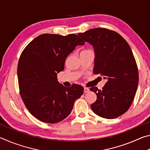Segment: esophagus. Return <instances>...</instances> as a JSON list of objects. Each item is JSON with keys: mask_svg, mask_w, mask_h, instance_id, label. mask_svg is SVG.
Masks as SVG:
<instances>
[{"mask_svg": "<svg viewBox=\"0 0 150 150\" xmlns=\"http://www.w3.org/2000/svg\"><path fill=\"white\" fill-rule=\"evenodd\" d=\"M89 91V88L87 87H84V93H88Z\"/></svg>", "mask_w": 150, "mask_h": 150, "instance_id": "1", "label": "esophagus"}]
</instances>
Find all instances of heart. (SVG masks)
I'll return each mask as SVG.
<instances>
[{"label":"heart","mask_w":150,"mask_h":150,"mask_svg":"<svg viewBox=\"0 0 150 150\" xmlns=\"http://www.w3.org/2000/svg\"><path fill=\"white\" fill-rule=\"evenodd\" d=\"M88 51H91L90 50H83L82 52H81V53H84V52H88Z\"/></svg>","instance_id":"b5f03b06"}]
</instances>
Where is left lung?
<instances>
[{"label": "left lung", "mask_w": 150, "mask_h": 150, "mask_svg": "<svg viewBox=\"0 0 150 150\" xmlns=\"http://www.w3.org/2000/svg\"><path fill=\"white\" fill-rule=\"evenodd\" d=\"M78 35L94 47L93 73L107 79L103 89L90 88L97 96L91 107L100 117L117 118L130 107L138 85V67L130 45L117 32L103 28Z\"/></svg>", "instance_id": "obj_1"}]
</instances>
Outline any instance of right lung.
<instances>
[{
  "mask_svg": "<svg viewBox=\"0 0 150 150\" xmlns=\"http://www.w3.org/2000/svg\"><path fill=\"white\" fill-rule=\"evenodd\" d=\"M85 42L75 34H44L24 48L18 64L20 94L28 110L45 123L55 124L69 115L84 88L65 87L57 81L65 61L78 45Z\"/></svg>",
  "mask_w": 150,
  "mask_h": 150,
  "instance_id": "right-lung-1",
  "label": "right lung"
}]
</instances>
